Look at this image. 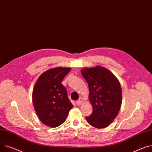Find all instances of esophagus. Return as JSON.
<instances>
[{"instance_id":"obj_1","label":"esophagus","mask_w":152,"mask_h":152,"mask_svg":"<svg viewBox=\"0 0 152 152\" xmlns=\"http://www.w3.org/2000/svg\"><path fill=\"white\" fill-rule=\"evenodd\" d=\"M83 101H84V98H82V97L79 98V99L76 101V104H77V105H78V106L80 105V104H81V103L83 102Z\"/></svg>"}]
</instances>
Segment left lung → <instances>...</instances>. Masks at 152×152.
<instances>
[{
	"label": "left lung",
	"instance_id": "8db88e82",
	"mask_svg": "<svg viewBox=\"0 0 152 152\" xmlns=\"http://www.w3.org/2000/svg\"><path fill=\"white\" fill-rule=\"evenodd\" d=\"M88 83L92 113L87 122L96 128L110 125L117 116L122 102V92L117 78L107 68L96 66L80 71Z\"/></svg>",
	"mask_w": 152,
	"mask_h": 152
}]
</instances>
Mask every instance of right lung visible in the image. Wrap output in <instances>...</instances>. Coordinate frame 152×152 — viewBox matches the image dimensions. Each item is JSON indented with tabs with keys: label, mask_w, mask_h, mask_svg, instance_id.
I'll use <instances>...</instances> for the list:
<instances>
[{
	"label": "right lung",
	"mask_w": 152,
	"mask_h": 152,
	"mask_svg": "<svg viewBox=\"0 0 152 152\" xmlns=\"http://www.w3.org/2000/svg\"><path fill=\"white\" fill-rule=\"evenodd\" d=\"M72 69L56 67L43 73L38 78L32 92V101L39 119L45 125L55 128L62 125L73 107L61 82Z\"/></svg>",
	"instance_id": "1"
}]
</instances>
